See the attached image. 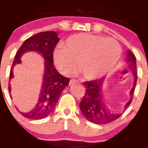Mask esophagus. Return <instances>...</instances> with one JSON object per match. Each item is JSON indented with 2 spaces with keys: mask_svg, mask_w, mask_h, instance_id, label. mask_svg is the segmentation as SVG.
I'll use <instances>...</instances> for the list:
<instances>
[{
  "mask_svg": "<svg viewBox=\"0 0 148 148\" xmlns=\"http://www.w3.org/2000/svg\"><path fill=\"white\" fill-rule=\"evenodd\" d=\"M78 81L75 80V79H71L70 81V84H75V83H78Z\"/></svg>",
  "mask_w": 148,
  "mask_h": 148,
  "instance_id": "esophagus-1",
  "label": "esophagus"
}]
</instances>
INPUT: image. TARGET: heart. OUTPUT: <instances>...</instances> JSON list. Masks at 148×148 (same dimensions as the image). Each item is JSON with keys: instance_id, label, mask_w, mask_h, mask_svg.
I'll return each mask as SVG.
<instances>
[{"instance_id": "heart-1", "label": "heart", "mask_w": 148, "mask_h": 148, "mask_svg": "<svg viewBox=\"0 0 148 148\" xmlns=\"http://www.w3.org/2000/svg\"><path fill=\"white\" fill-rule=\"evenodd\" d=\"M121 48L116 40L104 36L81 33L67 39L66 48L54 52L58 70L70 75L80 70L87 79H95L112 70L121 57Z\"/></svg>"}]
</instances>
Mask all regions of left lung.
I'll return each instance as SVG.
<instances>
[{"label":"left lung","mask_w":148,"mask_h":148,"mask_svg":"<svg viewBox=\"0 0 148 148\" xmlns=\"http://www.w3.org/2000/svg\"><path fill=\"white\" fill-rule=\"evenodd\" d=\"M127 62L129 68L133 71L134 75V84L130 90V95L132 96L136 84L137 67L136 58L131 51L127 52ZM103 82V79L100 78L84 82L86 91L80 103V109L83 116L88 121L97 125H106L115 121L121 116V114L115 113L113 111H110L106 106L101 95ZM131 101L132 99L127 103L125 108L130 105Z\"/></svg>","instance_id":"8db88e82"}]
</instances>
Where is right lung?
<instances>
[{
  "label": "right lung",
  "instance_id": "obj_1",
  "mask_svg": "<svg viewBox=\"0 0 148 148\" xmlns=\"http://www.w3.org/2000/svg\"><path fill=\"white\" fill-rule=\"evenodd\" d=\"M59 41L57 32L53 31L41 32L27 38L22 44L15 55L10 75V80L13 77L12 68L21 64V57L29 51L38 52L45 59V70L43 85L39 99L35 108L28 113H21L22 116L29 119H41L50 115L58 102L61 92L69 84L70 78L63 76L53 65V50ZM11 87L9 84V91Z\"/></svg>",
  "mask_w": 148,
  "mask_h": 148
}]
</instances>
